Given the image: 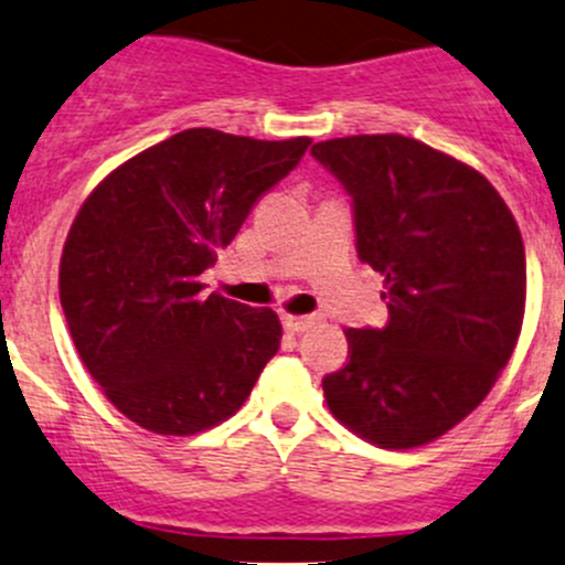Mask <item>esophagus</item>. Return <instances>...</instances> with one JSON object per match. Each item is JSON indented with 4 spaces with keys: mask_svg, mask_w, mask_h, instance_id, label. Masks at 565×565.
<instances>
[{
    "mask_svg": "<svg viewBox=\"0 0 565 565\" xmlns=\"http://www.w3.org/2000/svg\"><path fill=\"white\" fill-rule=\"evenodd\" d=\"M282 327L288 329V332L299 334L312 327V316H282Z\"/></svg>",
    "mask_w": 565,
    "mask_h": 565,
    "instance_id": "1",
    "label": "esophagus"
}]
</instances>
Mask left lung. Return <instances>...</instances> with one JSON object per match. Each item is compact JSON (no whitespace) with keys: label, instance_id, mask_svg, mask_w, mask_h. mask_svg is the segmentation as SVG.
<instances>
[{"label":"left lung","instance_id":"1","mask_svg":"<svg viewBox=\"0 0 565 565\" xmlns=\"http://www.w3.org/2000/svg\"><path fill=\"white\" fill-rule=\"evenodd\" d=\"M351 194L356 255L384 277L387 323L349 329L323 376L329 412L379 448L434 443L489 395L522 332L527 266L516 220L465 161L401 134L310 150Z\"/></svg>","mask_w":565,"mask_h":565}]
</instances>
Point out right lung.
Instances as JSON below:
<instances>
[{
	"label": "right lung",
	"instance_id": "obj_1",
	"mask_svg": "<svg viewBox=\"0 0 565 565\" xmlns=\"http://www.w3.org/2000/svg\"><path fill=\"white\" fill-rule=\"evenodd\" d=\"M310 137L186 128L111 170L82 203L60 260L71 338L137 426L192 437L242 409L282 338L269 307L200 282Z\"/></svg>",
	"mask_w": 565,
	"mask_h": 565
}]
</instances>
